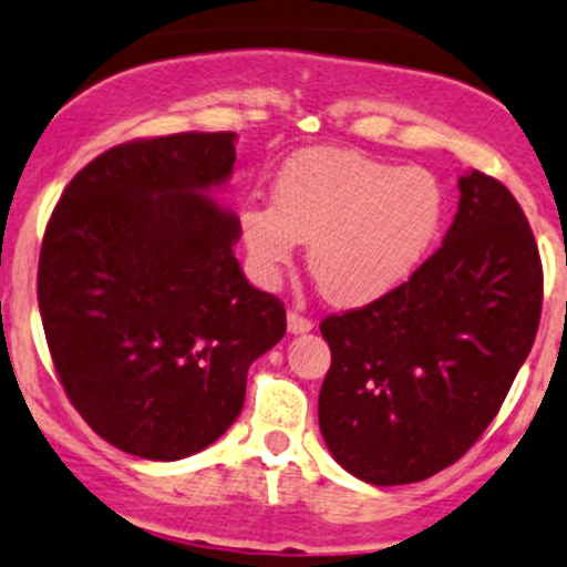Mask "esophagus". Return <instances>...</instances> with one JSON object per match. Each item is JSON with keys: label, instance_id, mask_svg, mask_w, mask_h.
<instances>
[{"label": "esophagus", "instance_id": "34e87169", "mask_svg": "<svg viewBox=\"0 0 567 567\" xmlns=\"http://www.w3.org/2000/svg\"><path fill=\"white\" fill-rule=\"evenodd\" d=\"M312 320H309V317H303V315H298L296 309H290L288 312V331L290 333H309L312 331Z\"/></svg>", "mask_w": 567, "mask_h": 567}]
</instances>
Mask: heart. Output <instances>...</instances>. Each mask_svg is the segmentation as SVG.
<instances>
[{
	"mask_svg": "<svg viewBox=\"0 0 567 567\" xmlns=\"http://www.w3.org/2000/svg\"><path fill=\"white\" fill-rule=\"evenodd\" d=\"M441 217L444 190L431 172L320 147L285 166L274 202L245 207L241 236L260 282H277L298 241H312L309 274L320 293L365 303L422 264Z\"/></svg>",
	"mask_w": 567,
	"mask_h": 567,
	"instance_id": "1",
	"label": "heart"
}]
</instances>
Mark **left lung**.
Masks as SVG:
<instances>
[{"label":"left lung","instance_id":"1","mask_svg":"<svg viewBox=\"0 0 567 567\" xmlns=\"http://www.w3.org/2000/svg\"><path fill=\"white\" fill-rule=\"evenodd\" d=\"M444 245L403 285L320 322L331 369L320 431L336 463L379 487L457 463L495 420L536 341L544 269L512 190L468 172Z\"/></svg>","mask_w":567,"mask_h":567}]
</instances>
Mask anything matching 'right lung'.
I'll return each instance as SVG.
<instances>
[{"label":"right lung","instance_id":"add662e5","mask_svg":"<svg viewBox=\"0 0 567 567\" xmlns=\"http://www.w3.org/2000/svg\"><path fill=\"white\" fill-rule=\"evenodd\" d=\"M234 132L110 147L61 193L37 301L55 374L117 450L183 460L241 412L247 369L285 336L277 296L234 258L241 228L207 193L234 172Z\"/></svg>","mask_w":567,"mask_h":567}]
</instances>
